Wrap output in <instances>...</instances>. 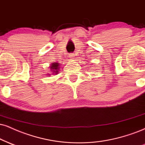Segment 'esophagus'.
Returning <instances> with one entry per match:
<instances>
[{"label": "esophagus", "mask_w": 145, "mask_h": 145, "mask_svg": "<svg viewBox=\"0 0 145 145\" xmlns=\"http://www.w3.org/2000/svg\"><path fill=\"white\" fill-rule=\"evenodd\" d=\"M69 58H71V59H72V58H74V54H72V53H71L69 54Z\"/></svg>", "instance_id": "obj_1"}]
</instances>
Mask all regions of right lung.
<instances>
[{"label": "right lung", "instance_id": "obj_1", "mask_svg": "<svg viewBox=\"0 0 145 145\" xmlns=\"http://www.w3.org/2000/svg\"><path fill=\"white\" fill-rule=\"evenodd\" d=\"M59 66H60V64L58 63H57V62H54V63H52V64L51 67H50V69L52 70L53 72L54 73V74H57L58 72V70H59Z\"/></svg>", "mask_w": 145, "mask_h": 145}]
</instances>
